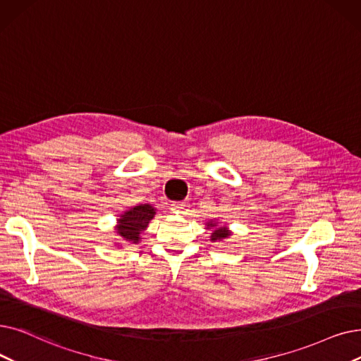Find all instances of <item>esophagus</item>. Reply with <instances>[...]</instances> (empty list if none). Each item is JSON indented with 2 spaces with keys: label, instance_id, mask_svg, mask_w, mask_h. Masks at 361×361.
<instances>
[{
  "label": "esophagus",
  "instance_id": "esophagus-1",
  "mask_svg": "<svg viewBox=\"0 0 361 361\" xmlns=\"http://www.w3.org/2000/svg\"><path fill=\"white\" fill-rule=\"evenodd\" d=\"M187 202H174L171 205V208H172V211H177V212H184L185 209H187Z\"/></svg>",
  "mask_w": 361,
  "mask_h": 361
}]
</instances>
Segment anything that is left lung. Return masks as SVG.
Listing matches in <instances>:
<instances>
[{
	"instance_id": "8db88e82",
	"label": "left lung",
	"mask_w": 361,
	"mask_h": 361,
	"mask_svg": "<svg viewBox=\"0 0 361 361\" xmlns=\"http://www.w3.org/2000/svg\"><path fill=\"white\" fill-rule=\"evenodd\" d=\"M214 226H216V223H208V227H214ZM228 236H231V233H230V230L227 228V227H216L212 233H211V240L212 242H219V240H223V239H227Z\"/></svg>"
}]
</instances>
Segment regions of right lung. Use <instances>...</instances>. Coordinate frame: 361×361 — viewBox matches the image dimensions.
<instances>
[{
    "instance_id": "add662e5",
    "label": "right lung",
    "mask_w": 361,
    "mask_h": 361,
    "mask_svg": "<svg viewBox=\"0 0 361 361\" xmlns=\"http://www.w3.org/2000/svg\"><path fill=\"white\" fill-rule=\"evenodd\" d=\"M154 214L156 209L150 207L149 203L125 211L118 219L116 233L123 240H128L135 245L142 239L140 236H142V233L149 226V221L154 216Z\"/></svg>"
}]
</instances>
